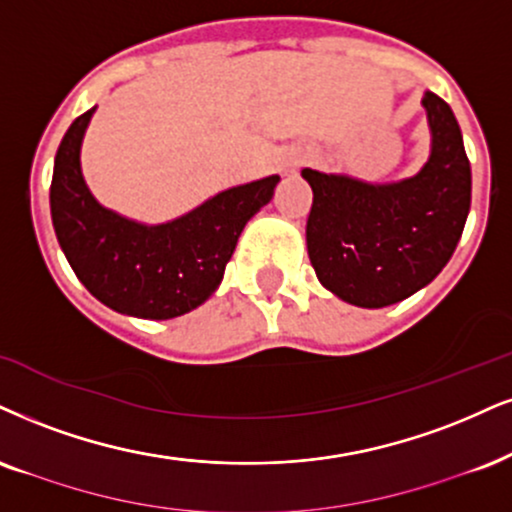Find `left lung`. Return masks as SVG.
Segmentation results:
<instances>
[{"instance_id":"obj_1","label":"left lung","mask_w":512,"mask_h":512,"mask_svg":"<svg viewBox=\"0 0 512 512\" xmlns=\"http://www.w3.org/2000/svg\"><path fill=\"white\" fill-rule=\"evenodd\" d=\"M430 159L418 175L370 185L304 168L313 189L308 258L346 304L382 308L408 299L444 270L470 211L472 173L451 106L425 92Z\"/></svg>"}]
</instances>
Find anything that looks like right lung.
Listing matches in <instances>:
<instances>
[{"instance_id": "add662e5", "label": "right lung", "mask_w": 512, "mask_h": 512, "mask_svg": "<svg viewBox=\"0 0 512 512\" xmlns=\"http://www.w3.org/2000/svg\"><path fill=\"white\" fill-rule=\"evenodd\" d=\"M92 113L75 118L56 151L49 187L56 239L104 306L147 320L185 315L216 292L244 225L273 199L280 178L225 189L170 223H137L99 204L82 178L80 144Z\"/></svg>"}]
</instances>
